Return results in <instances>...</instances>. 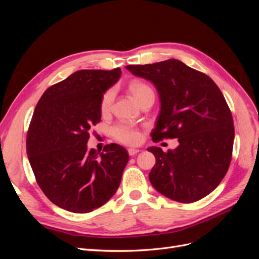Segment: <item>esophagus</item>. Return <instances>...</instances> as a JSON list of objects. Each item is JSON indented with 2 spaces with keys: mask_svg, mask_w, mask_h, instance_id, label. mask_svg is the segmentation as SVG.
I'll use <instances>...</instances> for the list:
<instances>
[{
  "mask_svg": "<svg viewBox=\"0 0 259 259\" xmlns=\"http://www.w3.org/2000/svg\"><path fill=\"white\" fill-rule=\"evenodd\" d=\"M127 151H128V154H130V155H135V154H137V153L139 152V149H136V148H128Z\"/></svg>",
  "mask_w": 259,
  "mask_h": 259,
  "instance_id": "1",
  "label": "esophagus"
}]
</instances>
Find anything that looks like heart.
Returning <instances> with one entry per match:
<instances>
[{"instance_id":"obj_1","label":"heart","mask_w":259,"mask_h":259,"mask_svg":"<svg viewBox=\"0 0 259 259\" xmlns=\"http://www.w3.org/2000/svg\"><path fill=\"white\" fill-rule=\"evenodd\" d=\"M128 91L132 94V96L138 101V104L148 96H154L153 91L151 90L150 86H148L147 84H144V83H139V82L132 83L130 85ZM112 101H113V92L108 91L100 101L101 112L107 113L110 111ZM112 133H113V136L117 140H120V142L124 144H130V145L137 144L140 140V134L138 130L127 123H120L115 125L112 130Z\"/></svg>"}]
</instances>
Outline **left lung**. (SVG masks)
Listing matches in <instances>:
<instances>
[{
    "label": "left lung",
    "instance_id": "1",
    "mask_svg": "<svg viewBox=\"0 0 259 259\" xmlns=\"http://www.w3.org/2000/svg\"><path fill=\"white\" fill-rule=\"evenodd\" d=\"M135 76L151 82L160 98L152 140L178 138L165 153L149 147L155 164L149 179L156 191L182 203L206 197L229 168L234 127L225 97L215 82L178 59L126 66Z\"/></svg>",
    "mask_w": 259,
    "mask_h": 259
}]
</instances>
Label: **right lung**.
I'll use <instances>...</instances> for the list:
<instances>
[{"label":"right lung","mask_w":259,"mask_h":259,"mask_svg":"<svg viewBox=\"0 0 259 259\" xmlns=\"http://www.w3.org/2000/svg\"><path fill=\"white\" fill-rule=\"evenodd\" d=\"M121 69L79 70L46 90L27 135V154L42 191L54 204L84 214L103 206L120 186L128 153L117 144L88 148L100 122V101Z\"/></svg>","instance_id":"add662e5"}]
</instances>
